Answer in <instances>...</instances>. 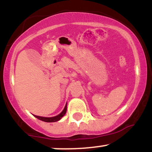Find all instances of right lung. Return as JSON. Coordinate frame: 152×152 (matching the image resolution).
I'll use <instances>...</instances> for the list:
<instances>
[{"label":"right lung","instance_id":"right-lung-1","mask_svg":"<svg viewBox=\"0 0 152 152\" xmlns=\"http://www.w3.org/2000/svg\"><path fill=\"white\" fill-rule=\"evenodd\" d=\"M66 110H67V104H66L65 107H64V109L63 110V111L60 114L57 115V116H53V117H43V116H36V118H38L39 120H41V121H45V122H55L57 121H59V120L63 116L65 115L66 113Z\"/></svg>","mask_w":152,"mask_h":152}]
</instances>
